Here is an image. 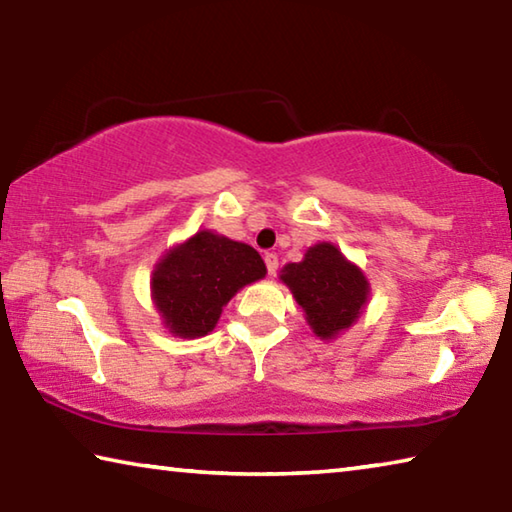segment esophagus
<instances>
[{
	"label": "esophagus",
	"instance_id": "34e87169",
	"mask_svg": "<svg viewBox=\"0 0 512 512\" xmlns=\"http://www.w3.org/2000/svg\"><path fill=\"white\" fill-rule=\"evenodd\" d=\"M264 262H266V271H268V275H275L277 273V255L275 253H266L264 255Z\"/></svg>",
	"mask_w": 512,
	"mask_h": 512
}]
</instances>
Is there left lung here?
Wrapping results in <instances>:
<instances>
[{"mask_svg":"<svg viewBox=\"0 0 512 512\" xmlns=\"http://www.w3.org/2000/svg\"><path fill=\"white\" fill-rule=\"evenodd\" d=\"M282 280L320 339H332L350 327L368 298L366 277L332 244L309 248L300 264L284 266Z\"/></svg>","mask_w":512,"mask_h":512,"instance_id":"1","label":"left lung"}]
</instances>
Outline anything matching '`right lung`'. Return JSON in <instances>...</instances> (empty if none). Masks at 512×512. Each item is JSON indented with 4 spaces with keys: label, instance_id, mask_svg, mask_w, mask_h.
Returning <instances> with one entry per match:
<instances>
[{
    "label": "right lung",
    "instance_id": "1",
    "mask_svg": "<svg viewBox=\"0 0 512 512\" xmlns=\"http://www.w3.org/2000/svg\"><path fill=\"white\" fill-rule=\"evenodd\" d=\"M264 275V259L255 248L203 230L162 259L151 289L171 332L196 339L212 332L223 305L244 284Z\"/></svg>",
    "mask_w": 512,
    "mask_h": 512
}]
</instances>
